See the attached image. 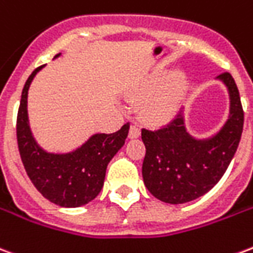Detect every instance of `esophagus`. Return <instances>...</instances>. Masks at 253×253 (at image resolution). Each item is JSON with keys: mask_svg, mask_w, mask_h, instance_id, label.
<instances>
[{"mask_svg": "<svg viewBox=\"0 0 253 253\" xmlns=\"http://www.w3.org/2000/svg\"><path fill=\"white\" fill-rule=\"evenodd\" d=\"M139 135H141V130H139V127L130 126V130H128V137H130V138H138Z\"/></svg>", "mask_w": 253, "mask_h": 253, "instance_id": "esophagus-1", "label": "esophagus"}]
</instances>
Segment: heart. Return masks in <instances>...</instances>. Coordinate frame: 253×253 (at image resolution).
<instances>
[{
    "label": "heart",
    "mask_w": 253,
    "mask_h": 253,
    "mask_svg": "<svg viewBox=\"0 0 253 253\" xmlns=\"http://www.w3.org/2000/svg\"><path fill=\"white\" fill-rule=\"evenodd\" d=\"M186 89L187 81L180 72H159L134 89L132 99H142L138 110L145 123L161 126L176 115Z\"/></svg>",
    "instance_id": "obj_1"
}]
</instances>
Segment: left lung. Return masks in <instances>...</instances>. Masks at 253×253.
Here are the masks:
<instances>
[{
  "instance_id": "1",
  "label": "left lung",
  "mask_w": 253,
  "mask_h": 253,
  "mask_svg": "<svg viewBox=\"0 0 253 253\" xmlns=\"http://www.w3.org/2000/svg\"><path fill=\"white\" fill-rule=\"evenodd\" d=\"M218 78L229 90L230 115L214 137H191L186 131L181 111L159 130L142 128L146 148L143 183L152 195L165 203L180 205L205 195L226 172L237 150L244 126L239 89L230 73H222Z\"/></svg>"
}]
</instances>
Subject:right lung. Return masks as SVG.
<instances>
[{
	"mask_svg": "<svg viewBox=\"0 0 253 253\" xmlns=\"http://www.w3.org/2000/svg\"><path fill=\"white\" fill-rule=\"evenodd\" d=\"M42 67L32 72L21 93L16 123L20 157L28 177L46 199L62 207L83 206L99 195L107 165L125 145L130 123L112 134H94L72 153L44 152L31 134L27 114L28 88Z\"/></svg>",
	"mask_w": 253,
	"mask_h": 253,
	"instance_id": "right-lung-1",
	"label": "right lung"
}]
</instances>
